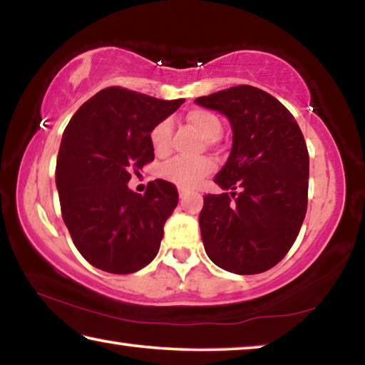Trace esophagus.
I'll use <instances>...</instances> for the list:
<instances>
[{
    "instance_id": "obj_1",
    "label": "esophagus",
    "mask_w": 365,
    "mask_h": 365,
    "mask_svg": "<svg viewBox=\"0 0 365 365\" xmlns=\"http://www.w3.org/2000/svg\"><path fill=\"white\" fill-rule=\"evenodd\" d=\"M178 195H180V197H183L185 195H187V190H185V188H178Z\"/></svg>"
}]
</instances>
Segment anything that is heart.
I'll return each mask as SVG.
<instances>
[{
  "label": "heart",
  "instance_id": "obj_1",
  "mask_svg": "<svg viewBox=\"0 0 365 365\" xmlns=\"http://www.w3.org/2000/svg\"><path fill=\"white\" fill-rule=\"evenodd\" d=\"M187 120L202 137L215 140L222 132V122L217 115L207 109H191ZM172 123L169 120L159 122L150 133V141L158 156H165L170 151ZM215 169V163L207 156L201 158H174L160 168V177L175 183L180 188H193L202 178Z\"/></svg>",
  "mask_w": 365,
  "mask_h": 365
}]
</instances>
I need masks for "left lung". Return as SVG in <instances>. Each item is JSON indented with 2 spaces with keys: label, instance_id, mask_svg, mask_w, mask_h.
<instances>
[{
  "label": "left lung",
  "instance_id": "left-lung-1",
  "mask_svg": "<svg viewBox=\"0 0 365 365\" xmlns=\"http://www.w3.org/2000/svg\"><path fill=\"white\" fill-rule=\"evenodd\" d=\"M232 123L230 158L215 175L220 195H206L201 238L211 261L240 275L279 264L307 209L309 153L293 114L267 91L238 85L196 98Z\"/></svg>",
  "mask_w": 365,
  "mask_h": 365
}]
</instances>
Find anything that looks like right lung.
Here are the masks:
<instances>
[{
  "label": "right lung",
  "mask_w": 365,
  "mask_h": 365,
  "mask_svg": "<svg viewBox=\"0 0 365 365\" xmlns=\"http://www.w3.org/2000/svg\"><path fill=\"white\" fill-rule=\"evenodd\" d=\"M183 101L108 86L67 123L56 163L61 214L76 248L96 269L133 274L156 257L177 187L158 178L138 195L127 183L154 160L153 128Z\"/></svg>",
  "instance_id": "obj_1"
}]
</instances>
